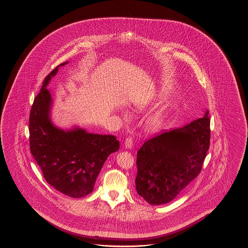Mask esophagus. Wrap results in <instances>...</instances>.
I'll list each match as a JSON object with an SVG mask.
<instances>
[{"instance_id":"obj_1","label":"esophagus","mask_w":248,"mask_h":248,"mask_svg":"<svg viewBox=\"0 0 248 248\" xmlns=\"http://www.w3.org/2000/svg\"><path fill=\"white\" fill-rule=\"evenodd\" d=\"M124 144H125L126 149H131L133 146V138L131 137H126Z\"/></svg>"}]
</instances>
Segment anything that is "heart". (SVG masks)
<instances>
[{"mask_svg":"<svg viewBox=\"0 0 248 248\" xmlns=\"http://www.w3.org/2000/svg\"><path fill=\"white\" fill-rule=\"evenodd\" d=\"M145 106L146 105L142 101H137L134 105V106L138 110H142ZM165 120H166V115L163 111H156L146 119L145 129L149 132L158 131L163 127Z\"/></svg>","mask_w":248,"mask_h":248,"instance_id":"1","label":"heart"}]
</instances>
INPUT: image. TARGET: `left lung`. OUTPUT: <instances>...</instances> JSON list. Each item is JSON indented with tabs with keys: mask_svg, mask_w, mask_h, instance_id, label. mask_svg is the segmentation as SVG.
Wrapping results in <instances>:
<instances>
[{
	"mask_svg": "<svg viewBox=\"0 0 248 248\" xmlns=\"http://www.w3.org/2000/svg\"><path fill=\"white\" fill-rule=\"evenodd\" d=\"M208 113L149 139L137 152L136 189L151 205L173 201L201 173L210 143Z\"/></svg>",
	"mask_w": 248,
	"mask_h": 248,
	"instance_id": "8db88e82",
	"label": "left lung"
}]
</instances>
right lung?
<instances>
[{"label": "right lung", "instance_id": "1", "mask_svg": "<svg viewBox=\"0 0 248 248\" xmlns=\"http://www.w3.org/2000/svg\"><path fill=\"white\" fill-rule=\"evenodd\" d=\"M68 63L58 65L43 80L30 112L29 142L47 184L64 195L77 199L93 191L106 158L120 149V142L111 135L88 133L79 126L64 130L53 124L52 97L46 88L58 67Z\"/></svg>", "mask_w": 248, "mask_h": 248}]
</instances>
